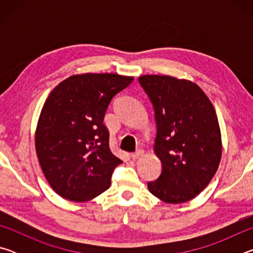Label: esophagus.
Segmentation results:
<instances>
[{
	"mask_svg": "<svg viewBox=\"0 0 253 253\" xmlns=\"http://www.w3.org/2000/svg\"><path fill=\"white\" fill-rule=\"evenodd\" d=\"M143 154H144V152L142 151V149H138V151H137V152L131 154V158L135 161V160H137V158H139L140 156H142Z\"/></svg>",
	"mask_w": 253,
	"mask_h": 253,
	"instance_id": "esophagus-1",
	"label": "esophagus"
}]
</instances>
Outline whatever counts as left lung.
Wrapping results in <instances>:
<instances>
[{"label":"left lung","instance_id":"obj_1","mask_svg":"<svg viewBox=\"0 0 253 253\" xmlns=\"http://www.w3.org/2000/svg\"><path fill=\"white\" fill-rule=\"evenodd\" d=\"M138 81L155 111L154 151L163 166L148 190L165 203L187 202L208 186L219 168L222 140L215 109L190 80L145 75Z\"/></svg>","mask_w":253,"mask_h":253}]
</instances>
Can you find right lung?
<instances>
[{"instance_id": "add662e5", "label": "right lung", "mask_w": 253, "mask_h": 253, "mask_svg": "<svg viewBox=\"0 0 253 253\" xmlns=\"http://www.w3.org/2000/svg\"><path fill=\"white\" fill-rule=\"evenodd\" d=\"M132 80L117 74L74 75L46 98L36 151L46 181L61 198L85 202L109 188L123 161L110 151L104 117L113 97Z\"/></svg>"}]
</instances>
